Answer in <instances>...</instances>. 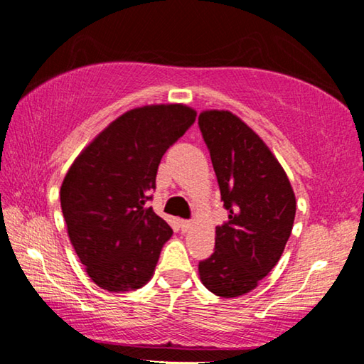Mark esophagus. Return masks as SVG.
Segmentation results:
<instances>
[{
	"mask_svg": "<svg viewBox=\"0 0 364 364\" xmlns=\"http://www.w3.org/2000/svg\"><path fill=\"white\" fill-rule=\"evenodd\" d=\"M180 228H181V231H188L189 228H191V221L189 220H181L180 221Z\"/></svg>",
	"mask_w": 364,
	"mask_h": 364,
	"instance_id": "1",
	"label": "esophagus"
}]
</instances>
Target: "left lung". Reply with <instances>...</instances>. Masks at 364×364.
<instances>
[{"label":"left lung","instance_id":"1","mask_svg":"<svg viewBox=\"0 0 364 364\" xmlns=\"http://www.w3.org/2000/svg\"><path fill=\"white\" fill-rule=\"evenodd\" d=\"M199 128L228 213L217 226L213 254L199 262L200 281L220 297H239L279 262L294 226L295 196L267 144L236 115L207 110Z\"/></svg>","mask_w":364,"mask_h":364}]
</instances>
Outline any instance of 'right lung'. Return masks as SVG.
I'll list each match as a JSON object with an SVG mask.
<instances>
[{"label":"right lung","mask_w":364,"mask_h":364,"mask_svg":"<svg viewBox=\"0 0 364 364\" xmlns=\"http://www.w3.org/2000/svg\"><path fill=\"white\" fill-rule=\"evenodd\" d=\"M194 122V110L181 104L128 110L67 171V232L86 273L106 291H134L151 279L173 231L147 202L164 154Z\"/></svg>","instance_id":"add662e5"}]
</instances>
